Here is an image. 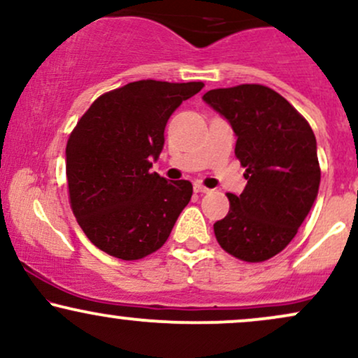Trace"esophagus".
<instances>
[{"mask_svg":"<svg viewBox=\"0 0 358 358\" xmlns=\"http://www.w3.org/2000/svg\"><path fill=\"white\" fill-rule=\"evenodd\" d=\"M193 188H195L196 193H208V192H210L207 187H203V185H200V183H195V187H193Z\"/></svg>","mask_w":358,"mask_h":358,"instance_id":"1","label":"esophagus"}]
</instances>
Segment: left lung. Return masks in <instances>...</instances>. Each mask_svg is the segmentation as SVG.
I'll return each mask as SVG.
<instances>
[{"mask_svg":"<svg viewBox=\"0 0 358 358\" xmlns=\"http://www.w3.org/2000/svg\"><path fill=\"white\" fill-rule=\"evenodd\" d=\"M202 99L232 126L248 180L241 195H227L231 210L213 224V232L234 257L268 261L293 241L318 195L322 173L313 129L264 85L213 89Z\"/></svg>","mask_w":358,"mask_h":358,"instance_id":"1","label":"left lung"}]
</instances>
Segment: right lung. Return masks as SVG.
Listing matches in <instances>:
<instances>
[{"label": "right lung", "instance_id": "add662e5", "mask_svg": "<svg viewBox=\"0 0 358 358\" xmlns=\"http://www.w3.org/2000/svg\"><path fill=\"white\" fill-rule=\"evenodd\" d=\"M202 82L138 80L97 97L65 148L73 215L109 256L136 261L165 244L192 199L187 180L168 182L150 168L165 145V126Z\"/></svg>", "mask_w": 358, "mask_h": 358}]
</instances>
